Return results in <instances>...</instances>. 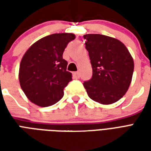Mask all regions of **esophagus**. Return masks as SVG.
Returning <instances> with one entry per match:
<instances>
[{"label": "esophagus", "mask_w": 151, "mask_h": 151, "mask_svg": "<svg viewBox=\"0 0 151 151\" xmlns=\"http://www.w3.org/2000/svg\"><path fill=\"white\" fill-rule=\"evenodd\" d=\"M73 74V77H74L75 78H78L79 77H80V73L79 72H74Z\"/></svg>", "instance_id": "esophagus-1"}]
</instances>
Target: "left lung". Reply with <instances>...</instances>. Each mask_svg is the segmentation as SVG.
Returning a JSON list of instances; mask_svg holds the SVG:
<instances>
[{"label": "left lung", "mask_w": 151, "mask_h": 151, "mask_svg": "<svg viewBox=\"0 0 151 151\" xmlns=\"http://www.w3.org/2000/svg\"><path fill=\"white\" fill-rule=\"evenodd\" d=\"M93 74L83 86L87 95L101 104H111L125 95L133 78L134 62L125 45L99 34L84 35Z\"/></svg>", "instance_id": "left-lung-1"}]
</instances>
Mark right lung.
<instances>
[{
	"instance_id": "1",
	"label": "right lung",
	"mask_w": 151,
	"mask_h": 151,
	"mask_svg": "<svg viewBox=\"0 0 151 151\" xmlns=\"http://www.w3.org/2000/svg\"><path fill=\"white\" fill-rule=\"evenodd\" d=\"M75 39L72 33L52 34L33 43L22 58L18 78L28 99L40 107H48L64 95V88L72 80L63 59L67 44Z\"/></svg>"
}]
</instances>
